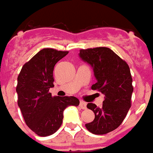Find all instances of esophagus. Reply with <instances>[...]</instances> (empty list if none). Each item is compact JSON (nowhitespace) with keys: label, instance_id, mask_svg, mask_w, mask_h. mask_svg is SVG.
I'll use <instances>...</instances> for the list:
<instances>
[{"label":"esophagus","instance_id":"1","mask_svg":"<svg viewBox=\"0 0 153 153\" xmlns=\"http://www.w3.org/2000/svg\"><path fill=\"white\" fill-rule=\"evenodd\" d=\"M80 107L82 109H86V103L84 102V101H80Z\"/></svg>","mask_w":153,"mask_h":153}]
</instances>
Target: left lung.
Returning <instances> with one entry per match:
<instances>
[{"label": "left lung", "instance_id": "1", "mask_svg": "<svg viewBox=\"0 0 153 153\" xmlns=\"http://www.w3.org/2000/svg\"><path fill=\"white\" fill-rule=\"evenodd\" d=\"M79 57L93 69L96 83L91 89L105 96L100 108L92 103L87 104L95 119L85 127L94 134H108L122 123L131 107L134 87L129 67L109 48L81 49Z\"/></svg>", "mask_w": 153, "mask_h": 153}]
</instances>
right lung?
Masks as SVG:
<instances>
[{"instance_id": "obj_1", "label": "right lung", "mask_w": 153, "mask_h": 153, "mask_svg": "<svg viewBox=\"0 0 153 153\" xmlns=\"http://www.w3.org/2000/svg\"><path fill=\"white\" fill-rule=\"evenodd\" d=\"M68 53V51L44 48L23 66L17 79L18 105L25 123L37 135L46 137L60 128L64 109L78 106L74 96H52L54 66Z\"/></svg>"}]
</instances>
